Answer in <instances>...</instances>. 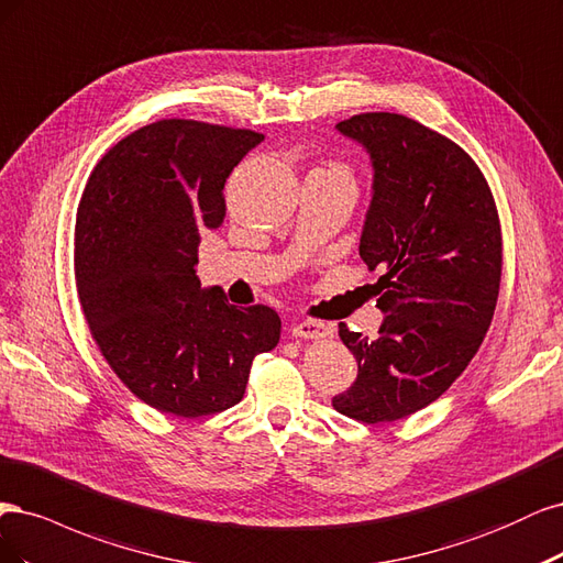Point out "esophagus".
Returning <instances> with one entry per match:
<instances>
[{"label": "esophagus", "mask_w": 563, "mask_h": 563, "mask_svg": "<svg viewBox=\"0 0 563 563\" xmlns=\"http://www.w3.org/2000/svg\"><path fill=\"white\" fill-rule=\"evenodd\" d=\"M292 336L318 341V339L334 336V328H332V324H328V322H322V320H301V322H297L295 328H292Z\"/></svg>", "instance_id": "esophagus-1"}]
</instances>
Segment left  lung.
<instances>
[{"mask_svg": "<svg viewBox=\"0 0 563 563\" xmlns=\"http://www.w3.org/2000/svg\"><path fill=\"white\" fill-rule=\"evenodd\" d=\"M336 131L372 163L360 257L384 271L372 285L384 322L376 339L339 324L357 378L332 405L388 423L438 400L479 351L500 287V222L475 161L423 123L372 112Z\"/></svg>", "mask_w": 563, "mask_h": 563, "instance_id": "1", "label": "left lung"}]
</instances>
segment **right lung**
<instances>
[{
  "instance_id": "right-lung-1",
  "label": "right lung",
  "mask_w": 563,
  "mask_h": 563,
  "mask_svg": "<svg viewBox=\"0 0 563 563\" xmlns=\"http://www.w3.org/2000/svg\"><path fill=\"white\" fill-rule=\"evenodd\" d=\"M264 135L163 119L123 137L84 189L75 276L100 353L150 407L196 419L243 400L250 365L278 346L268 306L201 287L198 243L224 220V185Z\"/></svg>"
}]
</instances>
